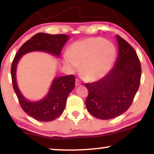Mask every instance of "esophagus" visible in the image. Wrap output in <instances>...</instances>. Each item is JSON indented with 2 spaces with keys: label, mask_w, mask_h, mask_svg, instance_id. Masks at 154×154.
Instances as JSON below:
<instances>
[{
  "label": "esophagus",
  "mask_w": 154,
  "mask_h": 154,
  "mask_svg": "<svg viewBox=\"0 0 154 154\" xmlns=\"http://www.w3.org/2000/svg\"><path fill=\"white\" fill-rule=\"evenodd\" d=\"M81 84H82V83H81V82L79 80V79H76V82H75V85L76 86L80 85Z\"/></svg>",
  "instance_id": "1"
}]
</instances>
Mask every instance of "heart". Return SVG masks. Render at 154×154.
I'll use <instances>...</instances> for the list:
<instances>
[{
    "label": "heart",
    "mask_w": 154,
    "mask_h": 154,
    "mask_svg": "<svg viewBox=\"0 0 154 154\" xmlns=\"http://www.w3.org/2000/svg\"><path fill=\"white\" fill-rule=\"evenodd\" d=\"M116 49L112 42L101 38H89L72 43L63 63L71 71L80 73L86 80L96 81L110 71L114 64Z\"/></svg>",
    "instance_id": "obj_1"
}]
</instances>
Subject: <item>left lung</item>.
<instances>
[{"mask_svg": "<svg viewBox=\"0 0 154 154\" xmlns=\"http://www.w3.org/2000/svg\"><path fill=\"white\" fill-rule=\"evenodd\" d=\"M116 38L118 56L114 67L100 80L85 84L89 91L88 111L100 119L117 117L128 110L140 82L141 66L135 51L119 35Z\"/></svg>", "mask_w": 154, "mask_h": 154, "instance_id": "8db88e82", "label": "left lung"}]
</instances>
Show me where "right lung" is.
Instances as JSON below:
<instances>
[{"instance_id": "right-lung-1", "label": "right lung", "mask_w": 154, "mask_h": 154, "mask_svg": "<svg viewBox=\"0 0 154 154\" xmlns=\"http://www.w3.org/2000/svg\"><path fill=\"white\" fill-rule=\"evenodd\" d=\"M69 37L66 35L38 33L22 45L16 54L11 65L13 88L22 109L27 114L40 122H51L61 115L66 106L67 97L75 88L74 75L55 77L48 92L42 99L29 100L19 90L17 80V68L24 55L33 51H41L59 58L63 47Z\"/></svg>"}]
</instances>
